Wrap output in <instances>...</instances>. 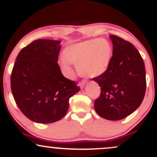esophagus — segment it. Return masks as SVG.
<instances>
[{"mask_svg":"<svg viewBox=\"0 0 157 157\" xmlns=\"http://www.w3.org/2000/svg\"><path fill=\"white\" fill-rule=\"evenodd\" d=\"M86 80H82V81H81V82H79L78 86H80L81 89H82V88H83L85 86V85H86Z\"/></svg>","mask_w":157,"mask_h":157,"instance_id":"1","label":"esophagus"}]
</instances>
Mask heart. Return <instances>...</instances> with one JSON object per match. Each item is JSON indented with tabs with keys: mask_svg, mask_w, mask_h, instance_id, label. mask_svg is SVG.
Here are the masks:
<instances>
[{
	"mask_svg": "<svg viewBox=\"0 0 157 157\" xmlns=\"http://www.w3.org/2000/svg\"><path fill=\"white\" fill-rule=\"evenodd\" d=\"M57 61L59 68L68 77L74 76L71 64L77 66L81 76L94 78L107 71L112 57V48L105 39H91L66 46Z\"/></svg>",
	"mask_w": 157,
	"mask_h": 157,
	"instance_id": "obj_1",
	"label": "heart"
}]
</instances>
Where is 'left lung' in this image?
Masks as SVG:
<instances>
[{"label":"left lung","instance_id":"obj_1","mask_svg":"<svg viewBox=\"0 0 157 157\" xmlns=\"http://www.w3.org/2000/svg\"><path fill=\"white\" fill-rule=\"evenodd\" d=\"M109 37L113 44L111 63L105 73L93 78L101 89L94 109L102 118L120 120L141 105L146 89L145 68L134 45L117 36Z\"/></svg>","mask_w":157,"mask_h":157}]
</instances>
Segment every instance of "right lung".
I'll return each instance as SVG.
<instances>
[{
  "mask_svg": "<svg viewBox=\"0 0 157 157\" xmlns=\"http://www.w3.org/2000/svg\"><path fill=\"white\" fill-rule=\"evenodd\" d=\"M60 40H37L19 52L11 75V89L17 105L27 118L52 123L67 113L69 98L80 91L66 78L57 61Z\"/></svg>",
  "mask_w": 157,
  "mask_h": 157,
  "instance_id": "1",
  "label": "right lung"
}]
</instances>
